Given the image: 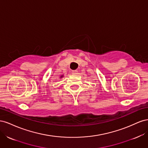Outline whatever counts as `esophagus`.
Here are the masks:
<instances>
[{
  "instance_id": "esophagus-1",
  "label": "esophagus",
  "mask_w": 148,
  "mask_h": 148,
  "mask_svg": "<svg viewBox=\"0 0 148 148\" xmlns=\"http://www.w3.org/2000/svg\"><path fill=\"white\" fill-rule=\"evenodd\" d=\"M71 73H72L73 75H77L78 74V71L77 70H73L71 71Z\"/></svg>"
}]
</instances>
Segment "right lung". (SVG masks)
Instances as JSON below:
<instances>
[{"label":"right lung","mask_w":148,"mask_h":148,"mask_svg":"<svg viewBox=\"0 0 148 148\" xmlns=\"http://www.w3.org/2000/svg\"><path fill=\"white\" fill-rule=\"evenodd\" d=\"M64 77V75H61L60 76V78H63Z\"/></svg>","instance_id":"add662e5"}]
</instances>
